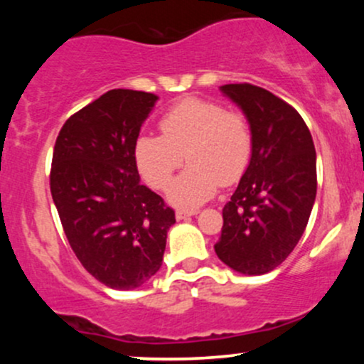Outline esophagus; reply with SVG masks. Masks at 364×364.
Segmentation results:
<instances>
[{
    "mask_svg": "<svg viewBox=\"0 0 364 364\" xmlns=\"http://www.w3.org/2000/svg\"><path fill=\"white\" fill-rule=\"evenodd\" d=\"M195 214H198V210H193V208H191V210H188V208H179V210H176V219L183 220L186 219V217L195 215Z\"/></svg>",
    "mask_w": 364,
    "mask_h": 364,
    "instance_id": "esophagus-1",
    "label": "esophagus"
}]
</instances>
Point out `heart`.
<instances>
[{"label":"heart","instance_id":"heart-1","mask_svg":"<svg viewBox=\"0 0 364 364\" xmlns=\"http://www.w3.org/2000/svg\"><path fill=\"white\" fill-rule=\"evenodd\" d=\"M159 129L162 136L136 139L135 161L154 190H168L186 157L190 166L169 191L176 205H200L219 185H235L248 169L253 135L243 112L212 99L186 97L161 116Z\"/></svg>","mask_w":364,"mask_h":364}]
</instances>
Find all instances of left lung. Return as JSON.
I'll return each instance as SVG.
<instances>
[{"mask_svg": "<svg viewBox=\"0 0 364 364\" xmlns=\"http://www.w3.org/2000/svg\"><path fill=\"white\" fill-rule=\"evenodd\" d=\"M220 90L243 109L253 135L248 169L223 208L217 257L236 272L262 275L289 257L316 196V154L299 112L252 83Z\"/></svg>", "mask_w": 364, "mask_h": 364, "instance_id": "left-lung-1", "label": "left lung"}]
</instances>
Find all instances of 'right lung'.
Here are the masks:
<instances>
[{
	"label": "right lung",
	"instance_id": "obj_1",
	"mask_svg": "<svg viewBox=\"0 0 364 364\" xmlns=\"http://www.w3.org/2000/svg\"><path fill=\"white\" fill-rule=\"evenodd\" d=\"M157 95L114 89L66 119L49 185L73 253L111 289H135L161 269L174 210L140 183L135 141Z\"/></svg>",
	"mask_w": 364,
	"mask_h": 364
}]
</instances>
